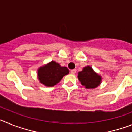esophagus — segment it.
<instances>
[{"mask_svg":"<svg viewBox=\"0 0 132 132\" xmlns=\"http://www.w3.org/2000/svg\"><path fill=\"white\" fill-rule=\"evenodd\" d=\"M76 69H72V70H71V74H73V75H74V74H75V73H76Z\"/></svg>","mask_w":132,"mask_h":132,"instance_id":"1","label":"esophagus"}]
</instances>
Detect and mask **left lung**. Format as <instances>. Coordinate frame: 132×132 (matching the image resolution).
<instances>
[{"label": "left lung", "instance_id": "obj_1", "mask_svg": "<svg viewBox=\"0 0 132 132\" xmlns=\"http://www.w3.org/2000/svg\"><path fill=\"white\" fill-rule=\"evenodd\" d=\"M78 79L82 85L88 89L96 88L102 80L101 77L95 73L90 66L85 67L82 71L79 72Z\"/></svg>", "mask_w": 132, "mask_h": 132}]
</instances>
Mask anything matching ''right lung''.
<instances>
[{"instance_id":"right-lung-1","label":"right lung","mask_w":132,"mask_h":132,"mask_svg":"<svg viewBox=\"0 0 132 132\" xmlns=\"http://www.w3.org/2000/svg\"><path fill=\"white\" fill-rule=\"evenodd\" d=\"M69 71L66 67H61L58 63L52 61L38 70L39 82L46 87H53L60 81Z\"/></svg>"}]
</instances>
